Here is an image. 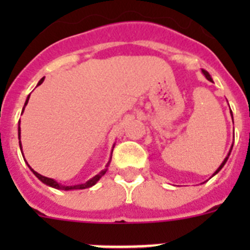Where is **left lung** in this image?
I'll return each mask as SVG.
<instances>
[{"label": "left lung", "mask_w": 250, "mask_h": 250, "mask_svg": "<svg viewBox=\"0 0 250 250\" xmlns=\"http://www.w3.org/2000/svg\"><path fill=\"white\" fill-rule=\"evenodd\" d=\"M202 72H203V74H204V76L207 77L208 80H209V81H211V83H213V79H211V76H210V75H209V72H208V71H205V70H202ZM230 115H231V118H233V114H231V110H230ZM231 149H233V145H231L230 150H229L228 155L225 156V159H224V160H223V163H222V164H220V167H218V169L215 170V173H214L213 175H211V176H214V175H215V174H218V173H219V171H220V170H222V167H224V165H225V163H227V160H228L229 155H230V151H231Z\"/></svg>", "instance_id": "1"}]
</instances>
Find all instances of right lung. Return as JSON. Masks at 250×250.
Listing matches in <instances>:
<instances>
[{"mask_svg": "<svg viewBox=\"0 0 250 250\" xmlns=\"http://www.w3.org/2000/svg\"><path fill=\"white\" fill-rule=\"evenodd\" d=\"M43 80H45V77H42V79H41V80L39 81L37 86L41 85V83H43ZM28 99H30V95H28L27 99H26L25 106L27 105ZM25 106H23V109H22V112H23V110H25ZM19 139H20V149H21L22 156H23V151H22V145H21V127H20V125H19ZM110 161H111V158H110L109 163L106 164L105 169L101 170V171L98 174V175H95L94 178H91V179H90V180H87V182H86V183H83V184L70 185V187H67V185H61V184H60V183H57L56 180H54V179L46 178V176L41 175V174H39V173H37V171H35V170L30 167V165H28V164L27 165H28V167H30V169H31V171H32V173H34L35 175H36V178H39V180H41V182H42L43 184L48 185V187H51V188H55V189H60V190H77V189H87V188H91L92 185L96 184V183H98L99 180H100V179H101V176L105 175V173H106V171H107V167H109V165H110ZM26 163H27V161H26Z\"/></svg>", "mask_w": 250, "mask_h": 250, "instance_id": "obj_1", "label": "right lung"}]
</instances>
